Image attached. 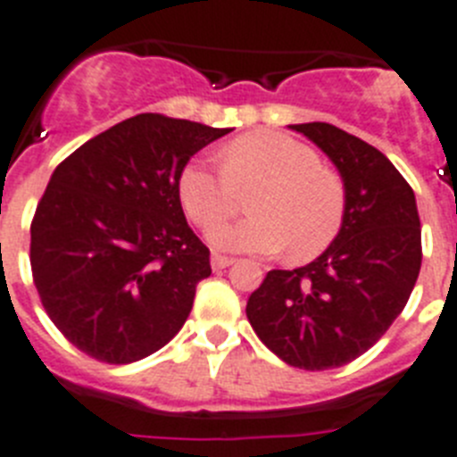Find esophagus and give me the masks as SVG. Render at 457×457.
<instances>
[{
	"mask_svg": "<svg viewBox=\"0 0 457 457\" xmlns=\"http://www.w3.org/2000/svg\"><path fill=\"white\" fill-rule=\"evenodd\" d=\"M210 263H212V270H224V268L233 266V263H236V259H231V256L212 254V259H210Z\"/></svg>",
	"mask_w": 457,
	"mask_h": 457,
	"instance_id": "obj_1",
	"label": "esophagus"
}]
</instances>
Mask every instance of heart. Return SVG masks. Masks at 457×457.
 I'll list each match as a JSON object with an SVG mask.
<instances>
[{"label":"heart","mask_w":457,"mask_h":457,"mask_svg":"<svg viewBox=\"0 0 457 457\" xmlns=\"http://www.w3.org/2000/svg\"><path fill=\"white\" fill-rule=\"evenodd\" d=\"M249 196L252 217L217 226L214 247L275 254L287 247L294 261H310L333 245L346 214V187L323 166L310 145L277 131H254L233 138L221 150V170L194 159L180 170L182 210L201 228H212Z\"/></svg>","instance_id":"heart-1"}]
</instances>
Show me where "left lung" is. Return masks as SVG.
I'll use <instances>...</instances> for the list:
<instances>
[{
    "mask_svg": "<svg viewBox=\"0 0 457 457\" xmlns=\"http://www.w3.org/2000/svg\"><path fill=\"white\" fill-rule=\"evenodd\" d=\"M291 129L340 170L345 224L319 259L268 272L247 319L275 356L321 372L362 356L404 310L423 259L420 220L414 189L377 147L328 122Z\"/></svg>",
    "mask_w": 457,
    "mask_h": 457,
    "instance_id": "8db88e82",
    "label": "left lung"
}]
</instances>
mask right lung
I'll use <instances>...</instances> for the list:
<instances>
[{
  "label": "right lung",
  "instance_id": "obj_1",
  "mask_svg": "<svg viewBox=\"0 0 457 457\" xmlns=\"http://www.w3.org/2000/svg\"><path fill=\"white\" fill-rule=\"evenodd\" d=\"M228 131L140 112L54 169L34 212L29 263L43 310L83 353L124 365L185 326L196 284L212 270L178 178Z\"/></svg>",
  "mask_w": 457,
  "mask_h": 457
}]
</instances>
